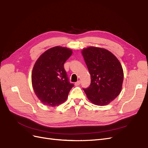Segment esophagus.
Instances as JSON below:
<instances>
[{
    "mask_svg": "<svg viewBox=\"0 0 148 148\" xmlns=\"http://www.w3.org/2000/svg\"><path fill=\"white\" fill-rule=\"evenodd\" d=\"M80 84H81V81H77L75 83V86H77L80 85Z\"/></svg>",
    "mask_w": 148,
    "mask_h": 148,
    "instance_id": "esophagus-1",
    "label": "esophagus"
}]
</instances>
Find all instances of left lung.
Masks as SVG:
<instances>
[{"instance_id": "8db88e82", "label": "left lung", "mask_w": 148, "mask_h": 148, "mask_svg": "<svg viewBox=\"0 0 148 148\" xmlns=\"http://www.w3.org/2000/svg\"><path fill=\"white\" fill-rule=\"evenodd\" d=\"M82 54L91 77L90 85L84 88L92 103L104 106L120 94L123 81V70L120 61L110 51L90 46Z\"/></svg>"}]
</instances>
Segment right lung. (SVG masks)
Returning a JSON list of instances; mask_svg holds the SVG:
<instances>
[{"label": "right lung", "mask_w": 148, "mask_h": 148, "mask_svg": "<svg viewBox=\"0 0 148 148\" xmlns=\"http://www.w3.org/2000/svg\"><path fill=\"white\" fill-rule=\"evenodd\" d=\"M73 51L55 46L46 50L36 60L32 74L33 90L43 104L55 107L64 102L74 86L69 81L64 62Z\"/></svg>", "instance_id": "obj_1"}]
</instances>
